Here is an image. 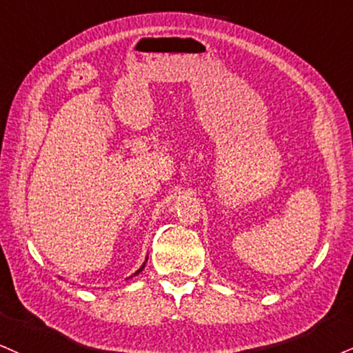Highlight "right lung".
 <instances>
[{
  "label": "right lung",
  "mask_w": 353,
  "mask_h": 353,
  "mask_svg": "<svg viewBox=\"0 0 353 353\" xmlns=\"http://www.w3.org/2000/svg\"><path fill=\"white\" fill-rule=\"evenodd\" d=\"M145 262H147V260H145ZM145 262H143V265H142V267H141V268H139L136 273H134V276H136V275H139V273H141V272H142V270H143V267H145Z\"/></svg>",
  "instance_id": "obj_1"
}]
</instances>
